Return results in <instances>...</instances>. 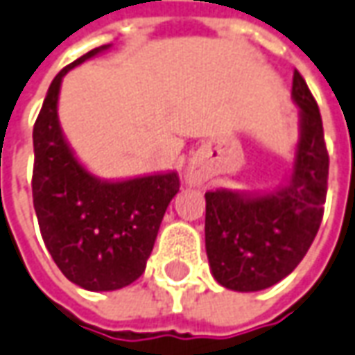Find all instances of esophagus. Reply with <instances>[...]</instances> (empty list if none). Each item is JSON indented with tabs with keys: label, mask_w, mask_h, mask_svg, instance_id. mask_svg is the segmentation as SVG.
<instances>
[{
	"label": "esophagus",
	"mask_w": 355,
	"mask_h": 355,
	"mask_svg": "<svg viewBox=\"0 0 355 355\" xmlns=\"http://www.w3.org/2000/svg\"><path fill=\"white\" fill-rule=\"evenodd\" d=\"M187 180H188V182H190V184H198V177H196V175H188Z\"/></svg>",
	"instance_id": "1"
}]
</instances>
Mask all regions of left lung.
<instances>
[{
    "mask_svg": "<svg viewBox=\"0 0 355 355\" xmlns=\"http://www.w3.org/2000/svg\"><path fill=\"white\" fill-rule=\"evenodd\" d=\"M291 98L299 141L288 182L272 192H206V252L214 278L233 291H260L289 276L322 221L329 153L317 101L297 69Z\"/></svg>",
    "mask_w": 355,
    "mask_h": 355,
    "instance_id": "left-lung-1",
    "label": "left lung"
}]
</instances>
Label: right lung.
Returning a JSON list of instances; mask_svg holds the SVG:
<instances>
[{"label":"right lung","mask_w":355,"mask_h":355,"mask_svg":"<svg viewBox=\"0 0 355 355\" xmlns=\"http://www.w3.org/2000/svg\"><path fill=\"white\" fill-rule=\"evenodd\" d=\"M108 48L87 52L54 77L33 130V204L40 233L62 274L89 291L126 288L144 274L180 187L175 171L103 180L77 161L66 141L58 120L62 79Z\"/></svg>","instance_id":"obj_1"}]
</instances>
